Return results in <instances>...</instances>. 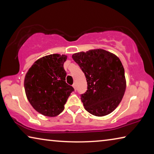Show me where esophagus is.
<instances>
[{
    "label": "esophagus",
    "mask_w": 154,
    "mask_h": 154,
    "mask_svg": "<svg viewBox=\"0 0 154 154\" xmlns=\"http://www.w3.org/2000/svg\"><path fill=\"white\" fill-rule=\"evenodd\" d=\"M72 87H73V88H74V89H75V90H76V83H74L73 84H72Z\"/></svg>",
    "instance_id": "esophagus-1"
}]
</instances>
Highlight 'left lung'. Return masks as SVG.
Here are the masks:
<instances>
[{"instance_id": "left-lung-1", "label": "left lung", "mask_w": 154, "mask_h": 154, "mask_svg": "<svg viewBox=\"0 0 154 154\" xmlns=\"http://www.w3.org/2000/svg\"><path fill=\"white\" fill-rule=\"evenodd\" d=\"M72 58L86 78L88 90L81 94L85 110L98 117L113 112L120 103L126 87L120 60L102 49L78 52Z\"/></svg>"}]
</instances>
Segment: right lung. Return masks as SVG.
Wrapping results in <instances>:
<instances>
[{"instance_id":"obj_1","label":"right lung","mask_w":154,"mask_h":154,"mask_svg":"<svg viewBox=\"0 0 154 154\" xmlns=\"http://www.w3.org/2000/svg\"><path fill=\"white\" fill-rule=\"evenodd\" d=\"M67 56L51 54L37 60L24 79L26 97L35 110L48 117L63 111L64 105L74 88L65 82L64 62Z\"/></svg>"}]
</instances>
